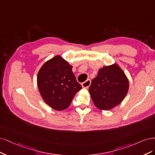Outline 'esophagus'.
I'll return each mask as SVG.
<instances>
[{"label": "esophagus", "mask_w": 155, "mask_h": 155, "mask_svg": "<svg viewBox=\"0 0 155 155\" xmlns=\"http://www.w3.org/2000/svg\"><path fill=\"white\" fill-rule=\"evenodd\" d=\"M91 85V80L87 79L86 82H84L82 84V86L84 88H88Z\"/></svg>", "instance_id": "34e87169"}]
</instances>
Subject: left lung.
Returning <instances> with one entry per match:
<instances>
[{
  "instance_id": "obj_1",
  "label": "left lung",
  "mask_w": 155,
  "mask_h": 155,
  "mask_svg": "<svg viewBox=\"0 0 155 155\" xmlns=\"http://www.w3.org/2000/svg\"><path fill=\"white\" fill-rule=\"evenodd\" d=\"M129 81L117 64L100 69L89 88L95 106L102 110H109L120 104L126 96Z\"/></svg>"
}]
</instances>
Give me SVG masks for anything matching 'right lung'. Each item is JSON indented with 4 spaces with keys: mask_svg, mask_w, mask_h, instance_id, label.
<instances>
[{
    "mask_svg": "<svg viewBox=\"0 0 155 155\" xmlns=\"http://www.w3.org/2000/svg\"><path fill=\"white\" fill-rule=\"evenodd\" d=\"M40 93L48 105L57 111L68 108L82 88L72 71V66L61 56L44 64L37 75Z\"/></svg>",
    "mask_w": 155,
    "mask_h": 155,
    "instance_id": "obj_1",
    "label": "right lung"
}]
</instances>
